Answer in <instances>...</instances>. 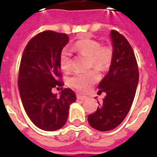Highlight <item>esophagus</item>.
<instances>
[{
    "instance_id": "34e87169",
    "label": "esophagus",
    "mask_w": 157,
    "mask_h": 157,
    "mask_svg": "<svg viewBox=\"0 0 157 157\" xmlns=\"http://www.w3.org/2000/svg\"><path fill=\"white\" fill-rule=\"evenodd\" d=\"M86 98H87V97H86V96H82V95H80V94H77V99H78V100H81V101H85Z\"/></svg>"
}]
</instances>
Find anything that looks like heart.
Instances as JSON below:
<instances>
[{"mask_svg": "<svg viewBox=\"0 0 157 157\" xmlns=\"http://www.w3.org/2000/svg\"><path fill=\"white\" fill-rule=\"evenodd\" d=\"M73 50L81 55H88L89 65L104 71L109 68L113 58V52L109 46H102L101 43L95 39H80L73 45ZM59 66L65 73H69L72 70V57L68 48H63L59 55ZM100 78L96 69L86 72H81L74 75L69 80L72 87L81 92H86Z\"/></svg>", "mask_w": 157, "mask_h": 157, "instance_id": "b5f03b06", "label": "heart"}]
</instances>
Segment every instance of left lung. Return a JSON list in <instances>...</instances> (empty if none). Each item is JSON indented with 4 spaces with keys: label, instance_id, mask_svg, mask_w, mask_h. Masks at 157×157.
<instances>
[{
    "label": "left lung",
    "instance_id": "obj_1",
    "mask_svg": "<svg viewBox=\"0 0 157 157\" xmlns=\"http://www.w3.org/2000/svg\"><path fill=\"white\" fill-rule=\"evenodd\" d=\"M110 38L113 58L98 85V92H105L106 97L87 118L89 124L99 131L112 130L123 122L131 108L139 82L138 65L128 40L115 30L111 31Z\"/></svg>",
    "mask_w": 157,
    "mask_h": 157
}]
</instances>
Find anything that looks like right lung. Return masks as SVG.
Returning <instances> with one entry per match:
<instances>
[{"mask_svg":"<svg viewBox=\"0 0 157 157\" xmlns=\"http://www.w3.org/2000/svg\"><path fill=\"white\" fill-rule=\"evenodd\" d=\"M65 33L44 31L28 43L22 54L18 89L22 105L31 121L43 130L54 131L67 121L69 109L76 97L71 89L62 90L59 97L52 92L62 86L59 55L68 44Z\"/></svg>","mask_w":157,"mask_h":157,"instance_id":"obj_1","label":"right lung"}]
</instances>
